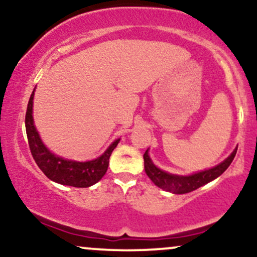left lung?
I'll list each match as a JSON object with an SVG mask.
<instances>
[{
  "label": "left lung",
  "mask_w": 257,
  "mask_h": 257,
  "mask_svg": "<svg viewBox=\"0 0 257 257\" xmlns=\"http://www.w3.org/2000/svg\"><path fill=\"white\" fill-rule=\"evenodd\" d=\"M237 149L238 147H235V149L233 150V152L225 159V161L221 162L220 164H217V166H215L214 168L203 170V172L191 174V175L187 176L175 175V174H170L159 169L158 167H156L155 164H153V162L151 161V158H150L149 156V150H146L145 155H144L145 172L147 174V176L151 179L153 184L158 186L162 190L167 191V192H172L175 194L192 192V191L199 188L200 186L208 184V182L219 178L221 174L229 167V164L232 163L233 158H234L235 153H237Z\"/></svg>",
  "instance_id": "left-lung-1"
}]
</instances>
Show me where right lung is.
Masks as SVG:
<instances>
[{
  "mask_svg": "<svg viewBox=\"0 0 257 257\" xmlns=\"http://www.w3.org/2000/svg\"><path fill=\"white\" fill-rule=\"evenodd\" d=\"M34 95L35 89L32 91L28 104V110H26L25 128L31 155L38 168L42 170L47 178L60 185L89 187L96 184L107 172L110 156L118 145L119 139L114 140L100 157L93 161L77 162L59 157L47 149L34 124V117H32Z\"/></svg>",
  "mask_w": 257,
  "mask_h": 257,
  "instance_id": "1",
  "label": "right lung"
}]
</instances>
